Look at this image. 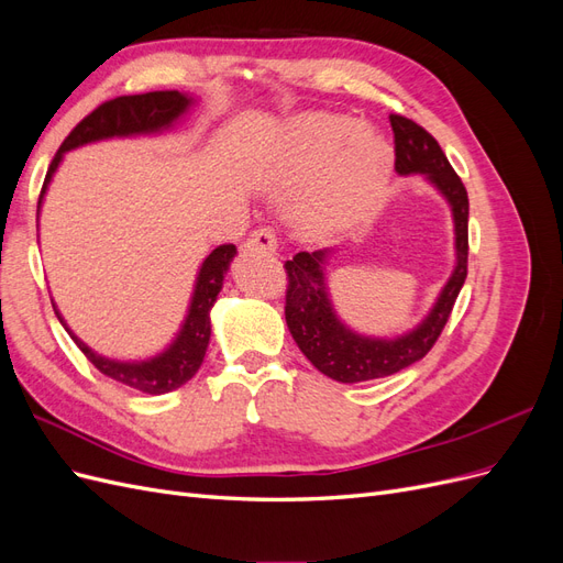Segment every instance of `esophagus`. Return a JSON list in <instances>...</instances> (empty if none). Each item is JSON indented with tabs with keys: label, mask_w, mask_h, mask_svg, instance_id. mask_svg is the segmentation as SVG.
Returning a JSON list of instances; mask_svg holds the SVG:
<instances>
[{
	"label": "esophagus",
	"mask_w": 563,
	"mask_h": 563,
	"mask_svg": "<svg viewBox=\"0 0 563 563\" xmlns=\"http://www.w3.org/2000/svg\"><path fill=\"white\" fill-rule=\"evenodd\" d=\"M249 246L263 249V251H275L277 249V234L272 228H258L249 234Z\"/></svg>",
	"instance_id": "34e87169"
}]
</instances>
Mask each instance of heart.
Wrapping results in <instances>:
<instances>
[{"label":"heart","instance_id":"obj_1","mask_svg":"<svg viewBox=\"0 0 563 563\" xmlns=\"http://www.w3.org/2000/svg\"><path fill=\"white\" fill-rule=\"evenodd\" d=\"M391 155L380 135L340 114H308L286 129L275 164L284 185H305L294 201L302 230L327 234L364 218L378 201Z\"/></svg>","mask_w":563,"mask_h":563}]
</instances>
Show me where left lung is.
<instances>
[{"label": "left lung", "instance_id": "1", "mask_svg": "<svg viewBox=\"0 0 563 563\" xmlns=\"http://www.w3.org/2000/svg\"><path fill=\"white\" fill-rule=\"evenodd\" d=\"M395 133V168L401 176L422 174L446 197L455 223L457 263L449 284L441 291L432 312L420 327L395 340L364 338L352 333L333 312L327 284H323V261L329 251H300L294 261H286V305L284 314L288 331L314 368L338 383H364L391 376L406 366L420 362L439 340L453 312L455 298L467 277V216L470 199L460 176L453 172L444 150L413 119L389 114Z\"/></svg>", "mask_w": 563, "mask_h": 563}]
</instances>
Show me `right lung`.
<instances>
[{
	"instance_id": "1",
	"label": "right lung",
	"mask_w": 563,
	"mask_h": 563,
	"mask_svg": "<svg viewBox=\"0 0 563 563\" xmlns=\"http://www.w3.org/2000/svg\"><path fill=\"white\" fill-rule=\"evenodd\" d=\"M190 103L192 100L180 91H150V93L119 96V98L106 100L103 106H98L91 114L84 117L58 147L56 157L48 164L40 203L51 176H54L67 150L79 147L84 143L112 139V135L157 133L162 129L172 126L176 119L190 108ZM40 203H37V211H40ZM234 253H236L234 244H220L209 253V258L201 263L195 296L190 302V312L185 317L178 338L174 340L172 347L150 362L124 364V362L106 360V356L91 352L70 329L65 327L58 310L56 314L63 327L67 329V333H70V338L77 343V347L84 352V356H87V360L103 373V376L122 385H129L133 389H141L145 395H166V391H172L190 380L203 362V354H207L209 338H211L209 312L220 294V288H223V277L230 267V261L234 258Z\"/></svg>"
}]
</instances>
